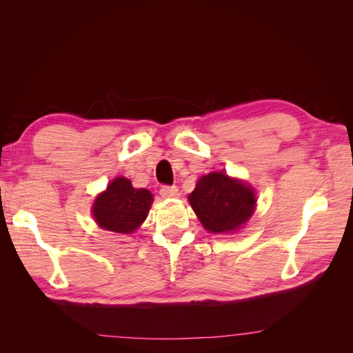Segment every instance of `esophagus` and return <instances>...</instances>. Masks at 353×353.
Returning <instances> with one entry per match:
<instances>
[{"label": "esophagus", "mask_w": 353, "mask_h": 353, "mask_svg": "<svg viewBox=\"0 0 353 353\" xmlns=\"http://www.w3.org/2000/svg\"><path fill=\"white\" fill-rule=\"evenodd\" d=\"M160 194H162V197H178L179 196V191L175 185H163L160 187Z\"/></svg>", "instance_id": "esophagus-1"}]
</instances>
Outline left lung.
I'll return each instance as SVG.
<instances>
[{"label": "left lung", "mask_w": 353, "mask_h": 353, "mask_svg": "<svg viewBox=\"0 0 353 353\" xmlns=\"http://www.w3.org/2000/svg\"><path fill=\"white\" fill-rule=\"evenodd\" d=\"M201 225L213 234L240 230L250 219L256 206L254 190L225 172H210L199 179L188 196Z\"/></svg>", "instance_id": "8db88e82"}]
</instances>
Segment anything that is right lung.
Returning a JSON list of instances; mask_svg holds the SVG:
<instances>
[{"instance_id":"right-lung-1","label":"right lung","mask_w":353,"mask_h":353,"mask_svg":"<svg viewBox=\"0 0 353 353\" xmlns=\"http://www.w3.org/2000/svg\"><path fill=\"white\" fill-rule=\"evenodd\" d=\"M152 203L150 191L134 188L130 179L117 176L95 199L91 212L100 228L131 234L145 221Z\"/></svg>"}]
</instances>
